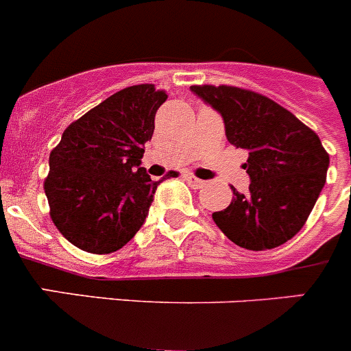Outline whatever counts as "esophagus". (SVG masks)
<instances>
[{
  "label": "esophagus",
  "mask_w": 351,
  "mask_h": 351,
  "mask_svg": "<svg viewBox=\"0 0 351 351\" xmlns=\"http://www.w3.org/2000/svg\"><path fill=\"white\" fill-rule=\"evenodd\" d=\"M185 182L189 183L191 186H194V189H201V186L204 185V182H202V180L195 178V176L191 175V173H186V175H185Z\"/></svg>",
  "instance_id": "34e87169"
}]
</instances>
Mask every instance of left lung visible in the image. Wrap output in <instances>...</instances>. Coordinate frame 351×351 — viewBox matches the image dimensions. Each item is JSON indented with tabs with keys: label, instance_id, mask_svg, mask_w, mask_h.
<instances>
[{
	"label": "left lung",
	"instance_id": "left-lung-1",
	"mask_svg": "<svg viewBox=\"0 0 351 351\" xmlns=\"http://www.w3.org/2000/svg\"><path fill=\"white\" fill-rule=\"evenodd\" d=\"M223 117L232 145L250 152V192L234 197L213 220L234 244L274 250L303 228L326 183L329 154L315 131L270 98L235 86H191Z\"/></svg>",
	"mask_w": 351,
	"mask_h": 351
}]
</instances>
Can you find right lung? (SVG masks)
I'll return each instance as SVG.
<instances>
[{
	"mask_svg": "<svg viewBox=\"0 0 351 351\" xmlns=\"http://www.w3.org/2000/svg\"><path fill=\"white\" fill-rule=\"evenodd\" d=\"M166 98L154 84L124 88L74 121L51 150L45 180L50 216L80 250L114 253L145 223L165 178L150 180L142 157Z\"/></svg>",
	"mask_w": 351,
	"mask_h": 351,
	"instance_id": "obj_1",
	"label": "right lung"
}]
</instances>
